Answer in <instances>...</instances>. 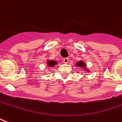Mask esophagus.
<instances>
[{"instance_id":"esophagus-1","label":"esophagus","mask_w":122,"mask_h":122,"mask_svg":"<svg viewBox=\"0 0 122 122\" xmlns=\"http://www.w3.org/2000/svg\"><path fill=\"white\" fill-rule=\"evenodd\" d=\"M63 62H64V63H65V64L68 63H69V58L63 59Z\"/></svg>"}]
</instances>
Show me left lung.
I'll use <instances>...</instances> for the list:
<instances>
[{
	"instance_id": "obj_1",
	"label": "left lung",
	"mask_w": 122,
	"mask_h": 122,
	"mask_svg": "<svg viewBox=\"0 0 122 122\" xmlns=\"http://www.w3.org/2000/svg\"><path fill=\"white\" fill-rule=\"evenodd\" d=\"M76 65L78 66H80L81 68H83L84 69V71H86V72H90L89 69H87L86 68V64L83 61H80L78 62H77L76 63Z\"/></svg>"
}]
</instances>
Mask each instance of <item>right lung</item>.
<instances>
[{
	"label": "right lung",
	"instance_id": "right-lung-1",
	"mask_svg": "<svg viewBox=\"0 0 122 122\" xmlns=\"http://www.w3.org/2000/svg\"><path fill=\"white\" fill-rule=\"evenodd\" d=\"M57 64V62L56 61H53V60H48L47 61V65H48V66L53 67Z\"/></svg>",
	"mask_w": 122,
	"mask_h": 122
}]
</instances>
